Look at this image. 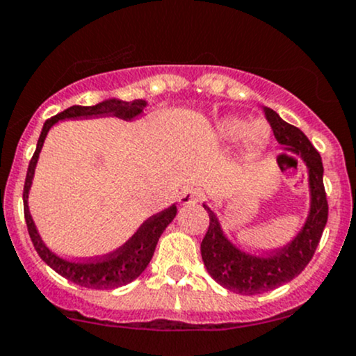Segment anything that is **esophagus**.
I'll use <instances>...</instances> for the list:
<instances>
[{"label": "esophagus", "mask_w": 356, "mask_h": 356, "mask_svg": "<svg viewBox=\"0 0 356 356\" xmlns=\"http://www.w3.org/2000/svg\"><path fill=\"white\" fill-rule=\"evenodd\" d=\"M202 193L199 189H184L179 196V202L181 204H193V202L202 201Z\"/></svg>", "instance_id": "esophagus-1"}]
</instances>
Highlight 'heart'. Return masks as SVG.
Listing matches in <instances>:
<instances>
[{"label": "heart", "instance_id": "1", "mask_svg": "<svg viewBox=\"0 0 356 356\" xmlns=\"http://www.w3.org/2000/svg\"><path fill=\"white\" fill-rule=\"evenodd\" d=\"M241 135V143L247 150H259L268 138V128L264 123H253L247 127L245 121L238 118L225 120L220 124V136L226 142H233Z\"/></svg>", "mask_w": 356, "mask_h": 356}]
</instances>
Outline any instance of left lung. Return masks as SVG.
I'll use <instances>...</instances> for the list:
<instances>
[{"instance_id": "left-lung-1", "label": "left lung", "mask_w": 356, "mask_h": 356, "mask_svg": "<svg viewBox=\"0 0 356 356\" xmlns=\"http://www.w3.org/2000/svg\"><path fill=\"white\" fill-rule=\"evenodd\" d=\"M265 120L270 124L277 142L296 152L309 169L311 213L302 232L287 247L268 255H250L241 252L222 235L220 222L208 206L209 226L201 241V257L209 275L228 291L243 296H255L287 284L309 264L327 221V199L323 184V160L306 135L289 124L270 108L264 106Z\"/></svg>"}]
</instances>
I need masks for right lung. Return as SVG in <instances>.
I'll return each mask as SVG.
<instances>
[{"mask_svg":"<svg viewBox=\"0 0 356 356\" xmlns=\"http://www.w3.org/2000/svg\"><path fill=\"white\" fill-rule=\"evenodd\" d=\"M143 108H145V101L140 99L131 101V103L118 99H109L96 104V106H77L76 104V106L64 109L62 113H58V115L52 116V118L45 121L44 128H42L40 138H38L37 142V148H35V154L29 163L25 186H23V211H25L26 228H29V235L32 238L33 247L37 250L38 257H40L50 268H54V270L60 273L62 277H65L70 282L77 284V286L81 287L115 289L135 280L140 273L145 270L147 265L150 264L155 247H157L159 238L163 233V229L167 228V225L175 218L177 208H175L174 204L170 206L169 209L148 218V220L136 229L135 235L131 236L123 247L115 250L113 253H108V255L103 257H96V259L77 261L60 259V257H57L56 253H52L45 247L42 238L38 236L37 228H35L32 216H30L29 211V189L30 184H32L33 170L35 165H37L38 154H40V148L44 145L47 131H49L50 127H52L54 123H57L58 120L81 118V116L86 118V116L97 115H113L123 120H131L134 116L140 115Z\"/></svg>","mask_w":356,"mask_h":356,"instance_id":"add662e5","label":"right lung"}]
</instances>
